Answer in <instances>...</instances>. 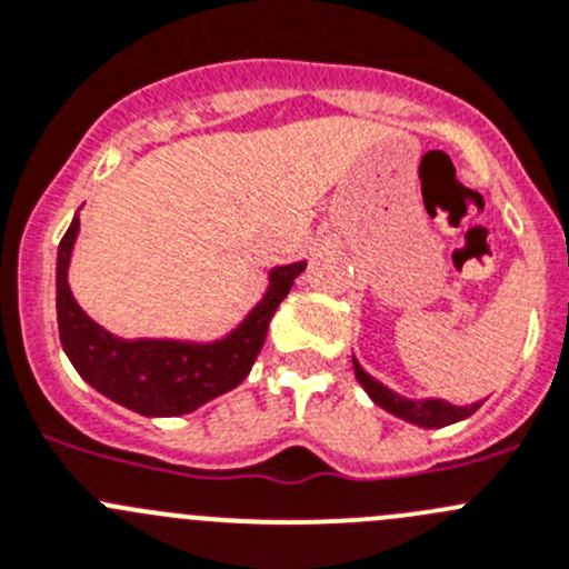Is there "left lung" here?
I'll return each instance as SVG.
<instances>
[{"mask_svg": "<svg viewBox=\"0 0 569 569\" xmlns=\"http://www.w3.org/2000/svg\"><path fill=\"white\" fill-rule=\"evenodd\" d=\"M352 369H356L358 383L363 386L369 397H372L375 406H380L383 411L395 413L397 419H406V422L419 425V428H445V425L461 422V419L472 417L481 402H472V406H453L448 400H439V397H425V400H411V397H402L397 391H391L389 386H383L380 380H375L372 375L363 372V367L358 363V358L352 356Z\"/></svg>", "mask_w": 569, "mask_h": 569, "instance_id": "1", "label": "left lung"}]
</instances>
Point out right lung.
I'll list each match as a JSON object with an SVG mask.
<instances>
[{
	"label": "right lung",
	"instance_id": "add662e5",
	"mask_svg": "<svg viewBox=\"0 0 569 569\" xmlns=\"http://www.w3.org/2000/svg\"><path fill=\"white\" fill-rule=\"evenodd\" d=\"M77 233L80 217L71 219L58 247L54 286L60 345L86 383L141 417H180L236 389L250 375L274 311L306 269V261L269 269L267 295L217 341L121 339L93 322L71 295L69 263Z\"/></svg>",
	"mask_w": 569,
	"mask_h": 569
}]
</instances>
